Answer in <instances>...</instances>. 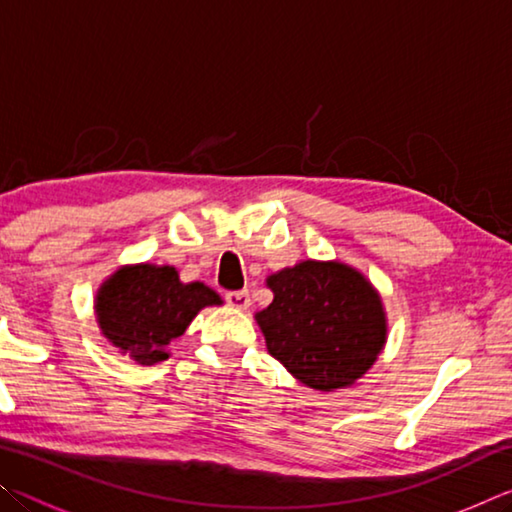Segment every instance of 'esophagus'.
<instances>
[{
	"instance_id": "34e87169",
	"label": "esophagus",
	"mask_w": 512,
	"mask_h": 512,
	"mask_svg": "<svg viewBox=\"0 0 512 512\" xmlns=\"http://www.w3.org/2000/svg\"><path fill=\"white\" fill-rule=\"evenodd\" d=\"M225 302H228V305L235 307V309H248V305H250V293H248L246 289H241V291H228V293H225Z\"/></svg>"
}]
</instances>
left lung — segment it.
<instances>
[{"mask_svg": "<svg viewBox=\"0 0 512 512\" xmlns=\"http://www.w3.org/2000/svg\"><path fill=\"white\" fill-rule=\"evenodd\" d=\"M273 302L255 316L266 348L293 377L316 391L359 379L386 341L381 300L354 268L300 262L266 280Z\"/></svg>", "mask_w": 512, "mask_h": 512, "instance_id": "left-lung-1", "label": "left lung"}]
</instances>
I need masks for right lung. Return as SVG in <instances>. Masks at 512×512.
Wrapping results in <instances>:
<instances>
[{"mask_svg": "<svg viewBox=\"0 0 512 512\" xmlns=\"http://www.w3.org/2000/svg\"><path fill=\"white\" fill-rule=\"evenodd\" d=\"M221 298L201 282L183 284L171 266H126L103 284L97 296L101 332L124 354L142 363L169 357V341L185 332L192 318Z\"/></svg>", "mask_w": 512, "mask_h": 512, "instance_id": "1", "label": "right lung"}]
</instances>
